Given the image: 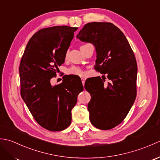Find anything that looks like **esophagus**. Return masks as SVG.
<instances>
[{"instance_id": "obj_1", "label": "esophagus", "mask_w": 160, "mask_h": 160, "mask_svg": "<svg viewBox=\"0 0 160 160\" xmlns=\"http://www.w3.org/2000/svg\"><path fill=\"white\" fill-rule=\"evenodd\" d=\"M81 80H82V83L83 86H84V83H85V79H84V78H81Z\"/></svg>"}]
</instances>
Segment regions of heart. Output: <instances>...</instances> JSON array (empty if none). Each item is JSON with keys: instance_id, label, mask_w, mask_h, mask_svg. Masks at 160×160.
I'll list each match as a JSON object with an SVG mask.
<instances>
[{"instance_id": "heart-1", "label": "heart", "mask_w": 160, "mask_h": 160, "mask_svg": "<svg viewBox=\"0 0 160 160\" xmlns=\"http://www.w3.org/2000/svg\"><path fill=\"white\" fill-rule=\"evenodd\" d=\"M67 73L70 75H74L77 76H82L84 74V71L77 67H71L67 70Z\"/></svg>"}]
</instances>
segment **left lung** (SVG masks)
<instances>
[{
    "mask_svg": "<svg viewBox=\"0 0 160 160\" xmlns=\"http://www.w3.org/2000/svg\"><path fill=\"white\" fill-rule=\"evenodd\" d=\"M81 41L95 46V69L107 74L87 79L85 89L91 94L88 104L90 121L95 127L109 130L124 120L137 95L138 67L127 39L111 22H89L77 35Z\"/></svg>",
    "mask_w": 160,
    "mask_h": 160,
    "instance_id": "left-lung-1",
    "label": "left lung"
}]
</instances>
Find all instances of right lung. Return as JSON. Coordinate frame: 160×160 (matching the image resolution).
Returning <instances> with one entry per match:
<instances>
[{"label":"right lung","mask_w":160,"mask_h":160,"mask_svg":"<svg viewBox=\"0 0 160 160\" xmlns=\"http://www.w3.org/2000/svg\"><path fill=\"white\" fill-rule=\"evenodd\" d=\"M77 28L55 26L36 32L28 42L19 67L20 95L38 124L51 131L67 128L77 96L83 91L82 82L74 84L69 77L52 86L58 66Z\"/></svg>","instance_id":"obj_1"}]
</instances>
